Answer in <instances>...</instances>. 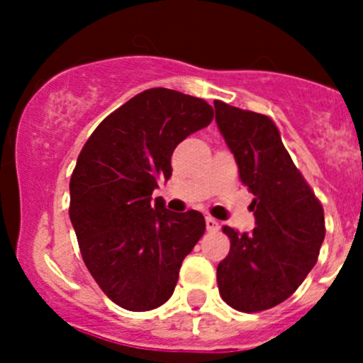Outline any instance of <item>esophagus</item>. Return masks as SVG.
<instances>
[{"instance_id":"obj_1","label":"esophagus","mask_w":363,"mask_h":363,"mask_svg":"<svg viewBox=\"0 0 363 363\" xmlns=\"http://www.w3.org/2000/svg\"><path fill=\"white\" fill-rule=\"evenodd\" d=\"M205 226H207L208 232H216V230H219V221L218 219L211 218V216H207V218H205Z\"/></svg>"}]
</instances>
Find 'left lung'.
<instances>
[{"instance_id": "left-lung-1", "label": "left lung", "mask_w": 363, "mask_h": 363, "mask_svg": "<svg viewBox=\"0 0 363 363\" xmlns=\"http://www.w3.org/2000/svg\"><path fill=\"white\" fill-rule=\"evenodd\" d=\"M216 123L255 195L256 228L225 226L230 252L218 265V288L230 307L258 313L284 302L316 263L325 239L320 200L296 170L274 121L214 101Z\"/></svg>"}]
</instances>
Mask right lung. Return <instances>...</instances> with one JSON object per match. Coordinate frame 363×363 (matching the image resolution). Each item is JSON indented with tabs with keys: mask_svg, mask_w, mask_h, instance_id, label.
<instances>
[{
	"mask_svg": "<svg viewBox=\"0 0 363 363\" xmlns=\"http://www.w3.org/2000/svg\"><path fill=\"white\" fill-rule=\"evenodd\" d=\"M207 101L155 87L105 117L69 181V219L84 263L123 309L151 311L175 290L182 259L205 232L202 212H170L152 200L172 175V152L208 126Z\"/></svg>",
	"mask_w": 363,
	"mask_h": 363,
	"instance_id": "right-lung-1",
	"label": "right lung"
}]
</instances>
